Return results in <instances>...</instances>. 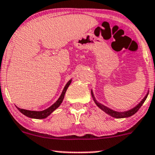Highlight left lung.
Here are the masks:
<instances>
[{
  "instance_id": "1",
  "label": "left lung",
  "mask_w": 155,
  "mask_h": 155,
  "mask_svg": "<svg viewBox=\"0 0 155 155\" xmlns=\"http://www.w3.org/2000/svg\"><path fill=\"white\" fill-rule=\"evenodd\" d=\"M91 95H92L93 99H94V102H95V104L97 105V107H98L99 108H101L102 110L104 111L105 113H107L108 115L111 116V117H115V118H124V117H131L132 115L135 114L136 112H137L138 110H139V108L142 107V105L143 104V103L145 102V101L146 100L147 97H148V94H147V95L145 96V97H144L143 100H142V101H141L140 103H139V104H138L137 106L136 107L133 108V109L130 110H128V111H126V112L119 113V112H116V111L112 110H110V109H109V108L106 107L104 106V105H102V104H101L97 103V102L95 100H94V96H93L92 91H91Z\"/></svg>"
}]
</instances>
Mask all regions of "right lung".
Returning a JSON list of instances; mask_svg holds the SVG:
<instances>
[{"label": "right lung", "mask_w": 155, "mask_h": 155, "mask_svg": "<svg viewBox=\"0 0 155 155\" xmlns=\"http://www.w3.org/2000/svg\"><path fill=\"white\" fill-rule=\"evenodd\" d=\"M71 83V80L67 82V84L66 85L65 88H64V91H63L62 94H61V97H59L58 101H56V103L54 104L52 106H51L50 107L48 108V109L45 110L43 111H31V110H24V109H21V108L17 107V109L22 113V114L25 115L26 117L30 118H35V119H44V118H46L48 116L50 115L52 112H53L54 110H56L58 107L61 105V104L62 103L63 100H64V95H65L66 91H67V88L69 87V85H70Z\"/></svg>", "instance_id": "add662e5"}]
</instances>
